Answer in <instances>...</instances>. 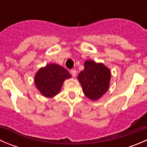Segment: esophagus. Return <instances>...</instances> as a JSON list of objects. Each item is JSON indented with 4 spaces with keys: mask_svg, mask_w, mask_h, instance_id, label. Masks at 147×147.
<instances>
[{
    "mask_svg": "<svg viewBox=\"0 0 147 147\" xmlns=\"http://www.w3.org/2000/svg\"><path fill=\"white\" fill-rule=\"evenodd\" d=\"M70 72H71V75H72V77H74V78H75V77H76V75H77L76 69H72Z\"/></svg>",
    "mask_w": 147,
    "mask_h": 147,
    "instance_id": "obj_1",
    "label": "esophagus"
}]
</instances>
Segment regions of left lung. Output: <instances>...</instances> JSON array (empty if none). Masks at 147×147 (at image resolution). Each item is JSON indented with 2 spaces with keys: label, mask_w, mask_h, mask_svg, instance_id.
I'll return each instance as SVG.
<instances>
[{
  "label": "left lung",
  "mask_w": 147,
  "mask_h": 147,
  "mask_svg": "<svg viewBox=\"0 0 147 147\" xmlns=\"http://www.w3.org/2000/svg\"><path fill=\"white\" fill-rule=\"evenodd\" d=\"M84 69L78 75V80L82 86L84 95L96 101L107 92L110 84V69L103 63L86 60Z\"/></svg>",
  "instance_id": "left-lung-1"
}]
</instances>
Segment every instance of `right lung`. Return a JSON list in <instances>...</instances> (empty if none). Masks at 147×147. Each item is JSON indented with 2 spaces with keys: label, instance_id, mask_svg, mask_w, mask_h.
Returning a JSON list of instances; mask_svg holds the SVG:
<instances>
[{
  "label": "right lung",
  "instance_id": "add662e5",
  "mask_svg": "<svg viewBox=\"0 0 147 147\" xmlns=\"http://www.w3.org/2000/svg\"><path fill=\"white\" fill-rule=\"evenodd\" d=\"M71 78L66 69L53 63L38 69L34 78V82L42 96L53 98L60 92L65 80Z\"/></svg>",
  "mask_w": 147,
  "mask_h": 147
}]
</instances>
